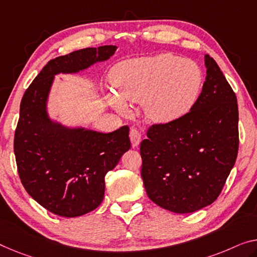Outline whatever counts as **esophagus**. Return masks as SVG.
<instances>
[{
  "label": "esophagus",
  "instance_id": "34e87169",
  "mask_svg": "<svg viewBox=\"0 0 257 257\" xmlns=\"http://www.w3.org/2000/svg\"><path fill=\"white\" fill-rule=\"evenodd\" d=\"M130 139H131V144H132V147L136 148L139 146L140 141H141V133L138 131L137 128H131V131H130Z\"/></svg>",
  "mask_w": 257,
  "mask_h": 257
}]
</instances>
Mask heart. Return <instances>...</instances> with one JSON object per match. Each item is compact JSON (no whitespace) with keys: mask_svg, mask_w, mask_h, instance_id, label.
<instances>
[{"mask_svg":"<svg viewBox=\"0 0 257 257\" xmlns=\"http://www.w3.org/2000/svg\"><path fill=\"white\" fill-rule=\"evenodd\" d=\"M116 93L108 102L117 111H127L126 103L142 101L146 117L168 124L192 109L203 82L202 70L194 61L171 54L132 58L118 63L110 73Z\"/></svg>","mask_w":257,"mask_h":257,"instance_id":"b5f03b06","label":"heart"}]
</instances>
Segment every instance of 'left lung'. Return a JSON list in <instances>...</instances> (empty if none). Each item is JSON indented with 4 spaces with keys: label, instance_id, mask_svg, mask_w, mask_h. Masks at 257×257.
I'll use <instances>...</instances> for the list:
<instances>
[{
    "label": "left lung",
    "instance_id": "obj_1",
    "mask_svg": "<svg viewBox=\"0 0 257 257\" xmlns=\"http://www.w3.org/2000/svg\"><path fill=\"white\" fill-rule=\"evenodd\" d=\"M202 92L186 115L152 125L142 140L141 177L147 195L161 208L188 214L218 197L239 148L236 96L212 57Z\"/></svg>",
    "mask_w": 257,
    "mask_h": 257
}]
</instances>
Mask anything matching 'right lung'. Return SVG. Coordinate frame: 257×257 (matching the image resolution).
Here are the masks:
<instances>
[{
	"label": "right lung",
	"mask_w": 257,
	"mask_h": 257,
	"mask_svg": "<svg viewBox=\"0 0 257 257\" xmlns=\"http://www.w3.org/2000/svg\"><path fill=\"white\" fill-rule=\"evenodd\" d=\"M116 46L76 50L49 61L26 89L15 132V156L26 192L55 215L78 217L100 206L104 177L131 148L128 126L111 133L69 127L47 109L56 74L78 73L109 60Z\"/></svg>",
	"instance_id": "add662e5"
}]
</instances>
